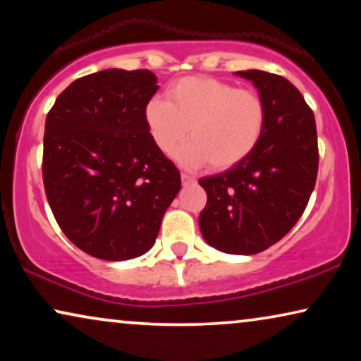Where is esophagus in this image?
<instances>
[{"mask_svg":"<svg viewBox=\"0 0 361 361\" xmlns=\"http://www.w3.org/2000/svg\"><path fill=\"white\" fill-rule=\"evenodd\" d=\"M180 180H182V184H184V185L194 184V182H195L194 177H190V176H187V174H180Z\"/></svg>","mask_w":361,"mask_h":361,"instance_id":"34e87169","label":"esophagus"}]
</instances>
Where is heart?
<instances>
[{
  "mask_svg": "<svg viewBox=\"0 0 361 361\" xmlns=\"http://www.w3.org/2000/svg\"><path fill=\"white\" fill-rule=\"evenodd\" d=\"M151 140L162 154L176 152L180 166L197 169L210 162L225 171L243 162L263 136L266 108L253 90L214 77H185L167 88V102L151 98L145 108Z\"/></svg>",
  "mask_w": 361,
  "mask_h": 361,
  "instance_id": "obj_1",
  "label": "heart"
}]
</instances>
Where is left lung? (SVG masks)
I'll return each instance as SVG.
<instances>
[{"instance_id":"left-lung-1","label":"left lung","mask_w":361,"mask_h":361,"mask_svg":"<svg viewBox=\"0 0 361 361\" xmlns=\"http://www.w3.org/2000/svg\"><path fill=\"white\" fill-rule=\"evenodd\" d=\"M266 108L263 136L238 166L204 177L202 236L228 255H255L279 241L300 219L317 179L319 149L314 113L284 77L241 71Z\"/></svg>"}]
</instances>
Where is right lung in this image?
<instances>
[{
    "instance_id": "right-lung-1",
    "label": "right lung",
    "mask_w": 361,
    "mask_h": 361,
    "mask_svg": "<svg viewBox=\"0 0 361 361\" xmlns=\"http://www.w3.org/2000/svg\"><path fill=\"white\" fill-rule=\"evenodd\" d=\"M157 88L149 71L106 68L72 82L46 118L49 205L67 238L95 258L147 253L180 190L179 171L145 121Z\"/></svg>"
}]
</instances>
